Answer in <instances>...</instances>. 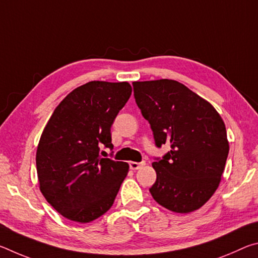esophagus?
Segmentation results:
<instances>
[{
    "mask_svg": "<svg viewBox=\"0 0 258 258\" xmlns=\"http://www.w3.org/2000/svg\"><path fill=\"white\" fill-rule=\"evenodd\" d=\"M145 165H146L145 161H141V163H137V161H131L130 167H131V169H133V171H135V169L141 168L142 166H145Z\"/></svg>",
    "mask_w": 258,
    "mask_h": 258,
    "instance_id": "1",
    "label": "esophagus"
}]
</instances>
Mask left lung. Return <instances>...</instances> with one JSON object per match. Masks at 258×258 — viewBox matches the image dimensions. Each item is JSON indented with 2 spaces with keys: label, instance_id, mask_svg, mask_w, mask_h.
<instances>
[{
  "label": "left lung",
  "instance_id": "1",
  "mask_svg": "<svg viewBox=\"0 0 258 258\" xmlns=\"http://www.w3.org/2000/svg\"><path fill=\"white\" fill-rule=\"evenodd\" d=\"M134 98L149 121L157 147L171 150L152 163L149 191L157 203L187 214L206 204L220 185L229 141L225 124L211 103L173 80L133 82Z\"/></svg>",
  "mask_w": 258,
  "mask_h": 258
}]
</instances>
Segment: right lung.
I'll return each instance as SVG.
<instances>
[{
	"label": "right lung",
	"instance_id": "obj_1",
	"mask_svg": "<svg viewBox=\"0 0 258 258\" xmlns=\"http://www.w3.org/2000/svg\"><path fill=\"white\" fill-rule=\"evenodd\" d=\"M127 82L92 81L72 91L54 109L36 151L40 190L68 220L89 223L112 206L128 164L100 156L112 149L110 128L127 102Z\"/></svg>",
	"mask_w": 258,
	"mask_h": 258
}]
</instances>
